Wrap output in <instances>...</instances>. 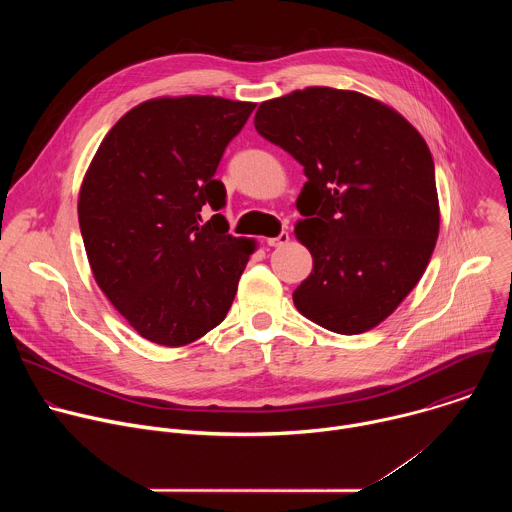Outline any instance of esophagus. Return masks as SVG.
Masks as SVG:
<instances>
[{"label": "esophagus", "mask_w": 512, "mask_h": 512, "mask_svg": "<svg viewBox=\"0 0 512 512\" xmlns=\"http://www.w3.org/2000/svg\"><path fill=\"white\" fill-rule=\"evenodd\" d=\"M289 243V235L283 231L281 235H277V237H271V239H267V245L269 247H283V245H287Z\"/></svg>", "instance_id": "obj_1"}]
</instances>
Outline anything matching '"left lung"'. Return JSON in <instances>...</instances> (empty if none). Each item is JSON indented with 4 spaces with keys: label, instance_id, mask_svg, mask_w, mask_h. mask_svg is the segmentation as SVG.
I'll return each instance as SVG.
<instances>
[{
    "label": "left lung",
    "instance_id": "8db88e82",
    "mask_svg": "<svg viewBox=\"0 0 512 512\" xmlns=\"http://www.w3.org/2000/svg\"><path fill=\"white\" fill-rule=\"evenodd\" d=\"M255 129L308 178L294 233L314 269L294 291L298 312L336 334L373 330L417 285L440 235L425 139L383 101L332 87L263 101Z\"/></svg>",
    "mask_w": 512,
    "mask_h": 512
}]
</instances>
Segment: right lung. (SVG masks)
Returning <instances> with one entry per match:
<instances>
[{
	"label": "right lung",
	"mask_w": 512,
	"mask_h": 512,
	"mask_svg": "<svg viewBox=\"0 0 512 512\" xmlns=\"http://www.w3.org/2000/svg\"><path fill=\"white\" fill-rule=\"evenodd\" d=\"M255 103L212 95L156 97L103 137L81 190L79 225L105 298L145 340L186 346L221 324L255 239L229 235L214 180Z\"/></svg>",
	"instance_id": "right-lung-1"
}]
</instances>
